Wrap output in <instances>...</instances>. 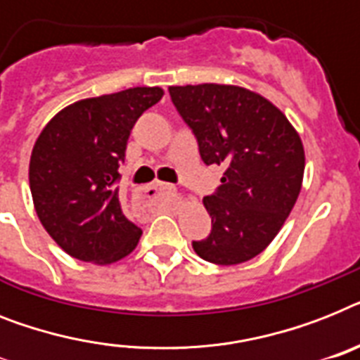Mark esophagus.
<instances>
[{"label":"esophagus","instance_id":"1","mask_svg":"<svg viewBox=\"0 0 360 360\" xmlns=\"http://www.w3.org/2000/svg\"><path fill=\"white\" fill-rule=\"evenodd\" d=\"M136 195H139V201H142V203L162 200L168 205H174V203L179 201L181 192L174 185H168V183H153L150 186H142Z\"/></svg>","mask_w":360,"mask_h":360}]
</instances>
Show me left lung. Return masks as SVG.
I'll return each instance as SVG.
<instances>
[{"instance_id": "8db88e82", "label": "left lung", "mask_w": 360, "mask_h": 360, "mask_svg": "<svg viewBox=\"0 0 360 360\" xmlns=\"http://www.w3.org/2000/svg\"><path fill=\"white\" fill-rule=\"evenodd\" d=\"M205 165H224L214 194L203 198L210 235L192 242L203 261L231 266L268 248L296 205L305 151L285 114L261 94L233 84L170 86Z\"/></svg>"}]
</instances>
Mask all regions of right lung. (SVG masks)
Segmentation results:
<instances>
[{
    "instance_id": "right-lung-1",
    "label": "right lung",
    "mask_w": 360,
    "mask_h": 360,
    "mask_svg": "<svg viewBox=\"0 0 360 360\" xmlns=\"http://www.w3.org/2000/svg\"><path fill=\"white\" fill-rule=\"evenodd\" d=\"M162 94L159 86H136L81 99L55 114L34 142L29 162L34 210L74 259L110 264L139 244L142 229L120 205L118 168L133 125Z\"/></svg>"
}]
</instances>
